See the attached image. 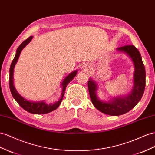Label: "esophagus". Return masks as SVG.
<instances>
[{"instance_id":"obj_1","label":"esophagus","mask_w":155,"mask_h":155,"mask_svg":"<svg viewBox=\"0 0 155 155\" xmlns=\"http://www.w3.org/2000/svg\"><path fill=\"white\" fill-rule=\"evenodd\" d=\"M91 68L90 65L88 64V63H86V64H84L82 66V69L86 71H88V70H90Z\"/></svg>"}]
</instances>
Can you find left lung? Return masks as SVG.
Segmentation results:
<instances>
[{"label":"left lung","instance_id":"obj_1","mask_svg":"<svg viewBox=\"0 0 155 155\" xmlns=\"http://www.w3.org/2000/svg\"><path fill=\"white\" fill-rule=\"evenodd\" d=\"M117 50L126 54L134 63V87L130 94L126 96L114 97L109 101H103L96 95V82L92 78L88 82L90 97L95 107L103 113L111 116L121 115L132 110L140 101L145 88V69L139 50L134 45L119 47Z\"/></svg>","mask_w":155,"mask_h":155}]
</instances>
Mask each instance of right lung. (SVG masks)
Returning <instances> with one entry per match:
<instances>
[{
    "mask_svg": "<svg viewBox=\"0 0 155 155\" xmlns=\"http://www.w3.org/2000/svg\"><path fill=\"white\" fill-rule=\"evenodd\" d=\"M33 37H29L28 38L26 39L25 41H23L19 46L18 48L16 50V53H15V55L13 59L12 62L11 63L10 68V77H9V86H10V89L12 95L13 97L15 99V100L17 101L18 104L20 105L21 107L25 110L26 111L29 112L32 114H46L50 112L53 111L55 109H56L60 105L61 103V101L63 100V96H64V94L65 92V88L67 86V84L73 80V79L76 76L77 73V71H74L72 73L68 74V76L63 80V81L61 83L62 86V91H61V98L58 101L54 103V104H48L45 103L44 101H37V102H34V101H31L27 100L26 99L23 98L20 94H19L17 90H15V87L14 86V67L16 64V63L18 60L19 55L21 54V51L24 48L26 45H28V44L31 42V40H32Z\"/></svg>",
    "mask_w": 155,
    "mask_h": 155,
    "instance_id": "right-lung-1",
    "label": "right lung"
}]
</instances>
